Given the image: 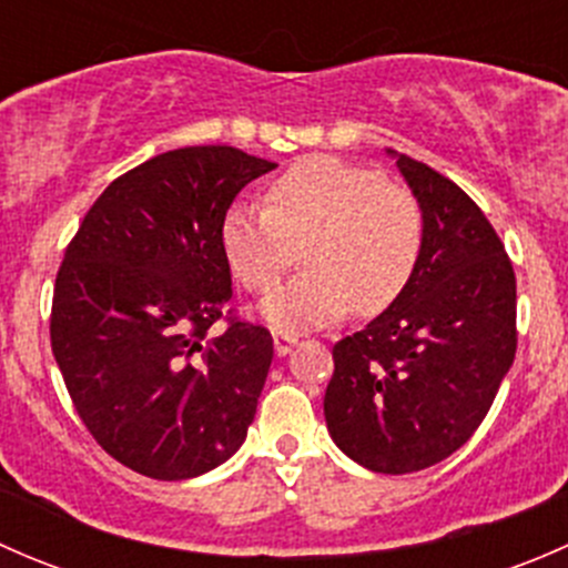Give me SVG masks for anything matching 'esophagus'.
Wrapping results in <instances>:
<instances>
[{"label": "esophagus", "mask_w": 568, "mask_h": 568, "mask_svg": "<svg viewBox=\"0 0 568 568\" xmlns=\"http://www.w3.org/2000/svg\"><path fill=\"white\" fill-rule=\"evenodd\" d=\"M296 341H300L296 332H274V352H277V357H285Z\"/></svg>", "instance_id": "34e87169"}]
</instances>
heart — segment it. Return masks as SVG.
<instances>
[{
  "label": "heart",
  "instance_id": "heart-1",
  "mask_svg": "<svg viewBox=\"0 0 568 568\" xmlns=\"http://www.w3.org/2000/svg\"><path fill=\"white\" fill-rule=\"evenodd\" d=\"M263 203L233 205L220 239L252 294L277 288L302 247L305 272L263 305L274 326L332 324L352 307L374 316L409 285L423 252V211L400 183L346 159L311 156L274 178Z\"/></svg>",
  "mask_w": 568,
  "mask_h": 568
}]
</instances>
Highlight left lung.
Returning <instances> with one entry per match:
<instances>
[{
    "label": "left lung",
    "mask_w": 568,
    "mask_h": 568,
    "mask_svg": "<svg viewBox=\"0 0 568 568\" xmlns=\"http://www.w3.org/2000/svg\"><path fill=\"white\" fill-rule=\"evenodd\" d=\"M387 153L420 203L423 252L398 300L332 348L324 417L348 459L404 475L456 454L489 412L517 354V277L454 181Z\"/></svg>",
    "instance_id": "8db88e82"
}]
</instances>
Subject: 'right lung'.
I'll list each match as a JSON object with an SVG mask.
<instances>
[{"mask_svg": "<svg viewBox=\"0 0 568 568\" xmlns=\"http://www.w3.org/2000/svg\"><path fill=\"white\" fill-rule=\"evenodd\" d=\"M277 164L194 145L114 178L68 244L51 352L79 417L112 459L159 480L220 467L242 448L272 365V335L231 318L222 220Z\"/></svg>", "mask_w": 568, "mask_h": 568, "instance_id": "add662e5", "label": "right lung"}]
</instances>
